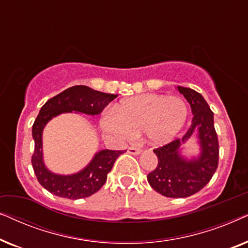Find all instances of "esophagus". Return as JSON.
Returning a JSON list of instances; mask_svg holds the SVG:
<instances>
[{"label":"esophagus","mask_w":248,"mask_h":248,"mask_svg":"<svg viewBox=\"0 0 248 248\" xmlns=\"http://www.w3.org/2000/svg\"><path fill=\"white\" fill-rule=\"evenodd\" d=\"M127 152L131 155H140L141 150L139 148H134V147H130L127 149Z\"/></svg>","instance_id":"esophagus-1"}]
</instances>
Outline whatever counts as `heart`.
Listing matches in <instances>:
<instances>
[{
  "instance_id": "b5f03b06",
  "label": "heart",
  "mask_w": 248,
  "mask_h": 248,
  "mask_svg": "<svg viewBox=\"0 0 248 248\" xmlns=\"http://www.w3.org/2000/svg\"><path fill=\"white\" fill-rule=\"evenodd\" d=\"M188 116L187 104L181 97L143 93L121 100L100 118L107 133L132 138L143 132L151 144H164L175 138Z\"/></svg>"
}]
</instances>
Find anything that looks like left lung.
<instances>
[{
	"label": "left lung",
	"instance_id": "1",
	"mask_svg": "<svg viewBox=\"0 0 248 248\" xmlns=\"http://www.w3.org/2000/svg\"><path fill=\"white\" fill-rule=\"evenodd\" d=\"M177 89L191 105L194 115L192 125L182 139L155 149L158 165L147 176L155 192L175 199L187 198L204 187L216 172L219 160L218 137L208 103L191 88L178 86ZM194 133L198 137L200 154L188 159L181 155V144Z\"/></svg>",
	"mask_w": 248,
	"mask_h": 248
}]
</instances>
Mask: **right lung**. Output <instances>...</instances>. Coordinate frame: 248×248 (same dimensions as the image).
<instances>
[{
	"label": "right lung",
	"instance_id": "right-lung-1",
	"mask_svg": "<svg viewBox=\"0 0 248 248\" xmlns=\"http://www.w3.org/2000/svg\"><path fill=\"white\" fill-rule=\"evenodd\" d=\"M117 94L105 93L87 86H74L50 98L40 108L32 125V138L35 141L31 164L40 185L54 195L78 200L94 194L106 183L108 172L111 170L116 159L124 151H98L91 161L76 174L59 175L45 166L43 157V131L53 117L63 113H81L94 116L114 100Z\"/></svg>",
	"mask_w": 248,
	"mask_h": 248
}]
</instances>
